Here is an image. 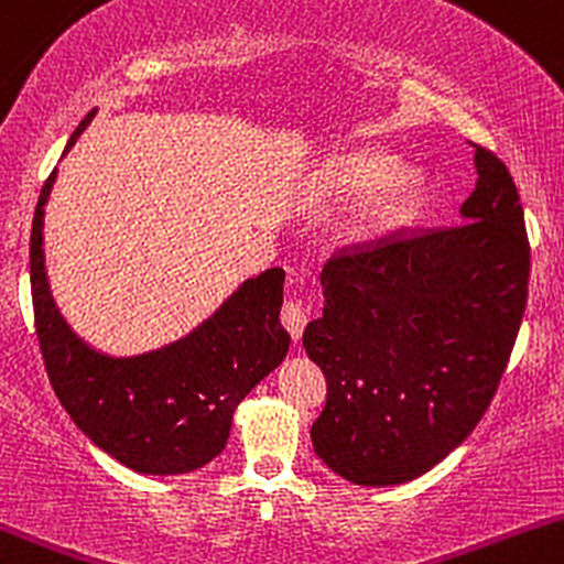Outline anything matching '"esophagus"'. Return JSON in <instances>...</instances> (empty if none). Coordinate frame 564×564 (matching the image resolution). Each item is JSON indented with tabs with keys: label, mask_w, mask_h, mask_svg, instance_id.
Instances as JSON below:
<instances>
[{
	"label": "esophagus",
	"mask_w": 564,
	"mask_h": 564,
	"mask_svg": "<svg viewBox=\"0 0 564 564\" xmlns=\"http://www.w3.org/2000/svg\"><path fill=\"white\" fill-rule=\"evenodd\" d=\"M310 321V306L304 304L301 299H288L282 306V323L284 328L290 330V336H293L295 341L301 339V334H304V325Z\"/></svg>",
	"instance_id": "1"
}]
</instances>
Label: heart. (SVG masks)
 <instances>
[{"mask_svg":"<svg viewBox=\"0 0 564 564\" xmlns=\"http://www.w3.org/2000/svg\"><path fill=\"white\" fill-rule=\"evenodd\" d=\"M317 184L328 197L358 195L341 223L347 241H369L415 217L432 193L423 167L397 165V156L380 149L341 152L325 160Z\"/></svg>","mask_w":564,"mask_h":564,"instance_id":"heart-1","label":"heart"}]
</instances>
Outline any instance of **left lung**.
<instances>
[{
	"label": "left lung",
	"instance_id": "left-lung-1",
	"mask_svg": "<svg viewBox=\"0 0 564 564\" xmlns=\"http://www.w3.org/2000/svg\"><path fill=\"white\" fill-rule=\"evenodd\" d=\"M456 228L328 260L304 347L328 399L312 445L356 486L429 473L478 426L527 306L530 243L508 167L475 149Z\"/></svg>",
	"mask_w": 564,
	"mask_h": 564
}]
</instances>
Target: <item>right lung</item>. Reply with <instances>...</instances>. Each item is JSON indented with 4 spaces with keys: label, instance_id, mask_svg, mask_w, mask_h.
I'll use <instances>...</instances> for the list:
<instances>
[{
    "label": "right lung",
    "instance_id": "add662e5",
    "mask_svg": "<svg viewBox=\"0 0 564 564\" xmlns=\"http://www.w3.org/2000/svg\"><path fill=\"white\" fill-rule=\"evenodd\" d=\"M97 108L69 135L75 147ZM56 171L43 184L32 219V301L48 380L75 426L132 473L184 475L225 451L241 399L284 361V271L243 280L189 334L135 352L110 356L65 321L45 269V206Z\"/></svg>",
    "mask_w": 564,
    "mask_h": 564
}]
</instances>
